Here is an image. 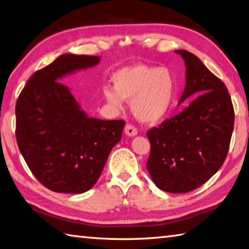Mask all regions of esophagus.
<instances>
[{
  "label": "esophagus",
  "mask_w": 249,
  "mask_h": 249,
  "mask_svg": "<svg viewBox=\"0 0 249 249\" xmlns=\"http://www.w3.org/2000/svg\"><path fill=\"white\" fill-rule=\"evenodd\" d=\"M124 133L126 136H128V137H135V136H137V134H138V131H137V129L134 127L133 125L127 124L124 128Z\"/></svg>",
  "instance_id": "esophagus-1"
}]
</instances>
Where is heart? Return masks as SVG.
Segmentation results:
<instances>
[{
    "label": "heart",
    "mask_w": 249,
    "mask_h": 249,
    "mask_svg": "<svg viewBox=\"0 0 249 249\" xmlns=\"http://www.w3.org/2000/svg\"><path fill=\"white\" fill-rule=\"evenodd\" d=\"M113 87H105L104 97L111 107L122 109L131 100L137 120L155 124L170 113L177 94V82L166 67L137 63L120 68L112 75Z\"/></svg>",
    "instance_id": "1"
}]
</instances>
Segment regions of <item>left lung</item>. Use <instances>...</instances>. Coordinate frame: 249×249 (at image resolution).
<instances>
[{"label":"left lung","instance_id":"8db88e82","mask_svg":"<svg viewBox=\"0 0 249 249\" xmlns=\"http://www.w3.org/2000/svg\"><path fill=\"white\" fill-rule=\"evenodd\" d=\"M184 60L185 88L178 104L195 97L178 114L146 133L151 154L146 168L163 192L188 193L204 184L226 160L234 111L224 82L195 54L176 50Z\"/></svg>","mask_w":249,"mask_h":249}]
</instances>
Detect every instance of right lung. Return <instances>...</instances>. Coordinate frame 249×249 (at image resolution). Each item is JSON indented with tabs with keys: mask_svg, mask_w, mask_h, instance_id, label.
<instances>
[{
	"mask_svg": "<svg viewBox=\"0 0 249 249\" xmlns=\"http://www.w3.org/2000/svg\"><path fill=\"white\" fill-rule=\"evenodd\" d=\"M99 62V56L62 54L29 79L16 104L21 154L35 178L55 193L91 189L121 140L123 120L91 118L61 83Z\"/></svg>",
	"mask_w": 249,
	"mask_h": 249,
	"instance_id": "obj_1",
	"label": "right lung"
}]
</instances>
